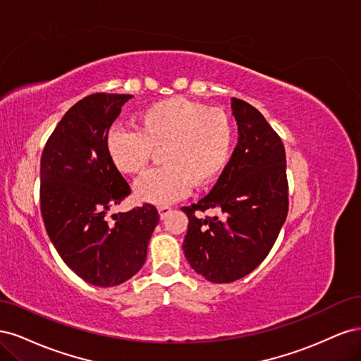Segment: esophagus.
Returning <instances> with one entry per match:
<instances>
[{"instance_id": "34e87169", "label": "esophagus", "mask_w": 361, "mask_h": 361, "mask_svg": "<svg viewBox=\"0 0 361 361\" xmlns=\"http://www.w3.org/2000/svg\"><path fill=\"white\" fill-rule=\"evenodd\" d=\"M170 211H171L170 206H159L158 207V212H159V216L162 218V220L170 214Z\"/></svg>"}]
</instances>
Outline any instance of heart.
<instances>
[{
    "label": "heart",
    "instance_id": "1",
    "mask_svg": "<svg viewBox=\"0 0 361 361\" xmlns=\"http://www.w3.org/2000/svg\"><path fill=\"white\" fill-rule=\"evenodd\" d=\"M135 126L137 130L113 128L106 152L118 171L140 174L157 150H162L166 164L135 182V195L143 202L169 204L192 187H209L231 161L235 128L221 110H207L185 97H170L141 110Z\"/></svg>",
    "mask_w": 361,
    "mask_h": 361
}]
</instances>
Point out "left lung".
<instances>
[{
  "label": "left lung",
  "mask_w": 361,
  "mask_h": 361,
  "mask_svg": "<svg viewBox=\"0 0 361 361\" xmlns=\"http://www.w3.org/2000/svg\"><path fill=\"white\" fill-rule=\"evenodd\" d=\"M232 110L239 140L231 161L209 194L182 207L190 220L185 257L212 283H232L256 269L274 245L289 209L280 135L248 102L232 97ZM209 209H218L222 216L198 215Z\"/></svg>",
  "instance_id": "1"
}]
</instances>
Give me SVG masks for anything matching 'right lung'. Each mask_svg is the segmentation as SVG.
<instances>
[{
    "mask_svg": "<svg viewBox=\"0 0 361 361\" xmlns=\"http://www.w3.org/2000/svg\"><path fill=\"white\" fill-rule=\"evenodd\" d=\"M130 97L85 96L63 116L40 158V212L51 243L76 276L101 288L137 274L159 221L150 203L106 216L130 194L106 152L108 130Z\"/></svg>",
    "mask_w": 361,
    "mask_h": 361,
    "instance_id": "obj_1",
    "label": "right lung"
}]
</instances>
